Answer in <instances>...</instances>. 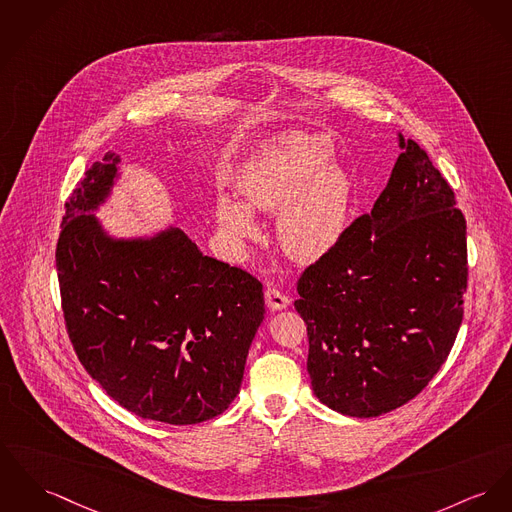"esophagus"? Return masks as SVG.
Wrapping results in <instances>:
<instances>
[{"mask_svg":"<svg viewBox=\"0 0 512 512\" xmlns=\"http://www.w3.org/2000/svg\"><path fill=\"white\" fill-rule=\"evenodd\" d=\"M289 297L283 295L281 291H277L275 287L266 289V305L270 310H283V308L289 307Z\"/></svg>","mask_w":512,"mask_h":512,"instance_id":"1","label":"esophagus"}]
</instances>
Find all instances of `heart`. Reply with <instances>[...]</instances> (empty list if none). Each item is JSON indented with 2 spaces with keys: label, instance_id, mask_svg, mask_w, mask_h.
<instances>
[{
  "label": "heart",
  "instance_id": "heart-1",
  "mask_svg": "<svg viewBox=\"0 0 512 512\" xmlns=\"http://www.w3.org/2000/svg\"><path fill=\"white\" fill-rule=\"evenodd\" d=\"M334 149L324 136L287 134L264 145L237 180L242 206L221 196L217 225L227 239L256 235L250 211H277L275 237L283 252L299 262L326 256L341 239L351 204V180L328 167Z\"/></svg>",
  "mask_w": 512,
  "mask_h": 512
}]
</instances>
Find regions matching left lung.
Returning a JSON list of instances; mask_svg holds the SVG:
<instances>
[{"label": "left lung", "instance_id": "1", "mask_svg": "<svg viewBox=\"0 0 512 512\" xmlns=\"http://www.w3.org/2000/svg\"><path fill=\"white\" fill-rule=\"evenodd\" d=\"M400 157L373 211L301 275L314 396L351 417L415 398L443 367L464 318L466 219L429 155Z\"/></svg>", "mask_w": 512, "mask_h": 512}]
</instances>
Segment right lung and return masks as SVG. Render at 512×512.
I'll use <instances>...</instances> for the list:
<instances>
[{"instance_id":"add662e5","label":"right lung","mask_w":512,"mask_h":512,"mask_svg":"<svg viewBox=\"0 0 512 512\" xmlns=\"http://www.w3.org/2000/svg\"><path fill=\"white\" fill-rule=\"evenodd\" d=\"M106 153L71 192L56 246L69 340L104 392L143 419L194 425L237 398L264 320L262 283L178 227L110 237L93 211L118 178Z\"/></svg>"}]
</instances>
